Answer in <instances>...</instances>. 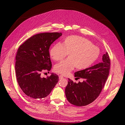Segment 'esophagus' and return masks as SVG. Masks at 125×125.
I'll list each match as a JSON object with an SVG mask.
<instances>
[{"label":"esophagus","mask_w":125,"mask_h":125,"mask_svg":"<svg viewBox=\"0 0 125 125\" xmlns=\"http://www.w3.org/2000/svg\"><path fill=\"white\" fill-rule=\"evenodd\" d=\"M59 79H62V78H63V75H59Z\"/></svg>","instance_id":"esophagus-1"}]
</instances>
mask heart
I'll use <instances>...</instances> for the list:
<instances>
[{"mask_svg": "<svg viewBox=\"0 0 125 125\" xmlns=\"http://www.w3.org/2000/svg\"><path fill=\"white\" fill-rule=\"evenodd\" d=\"M50 53L56 61L62 60L69 53V58L54 67L57 73L65 75L75 67L78 70L90 67L99 57L100 50L86 38L70 35L64 38L62 44L58 43L52 45Z\"/></svg>", "mask_w": 125, "mask_h": 125, "instance_id": "b5f03b06", "label": "heart"}]
</instances>
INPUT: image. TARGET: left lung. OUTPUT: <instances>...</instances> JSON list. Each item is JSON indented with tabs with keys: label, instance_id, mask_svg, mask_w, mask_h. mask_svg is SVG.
Wrapping results in <instances>:
<instances>
[{
	"label": "left lung",
	"instance_id": "1",
	"mask_svg": "<svg viewBox=\"0 0 125 125\" xmlns=\"http://www.w3.org/2000/svg\"><path fill=\"white\" fill-rule=\"evenodd\" d=\"M110 67L108 52L102 56V62L74 73L76 78L83 82L76 83L68 78L65 88L67 100L77 106H83L93 102L99 96L107 79Z\"/></svg>",
	"mask_w": 125,
	"mask_h": 125
}]
</instances>
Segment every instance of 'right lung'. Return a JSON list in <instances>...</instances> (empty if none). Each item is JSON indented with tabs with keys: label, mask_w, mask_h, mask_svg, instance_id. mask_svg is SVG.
I'll return each instance as SVG.
<instances>
[{
	"label": "right lung",
	"mask_w": 125,
	"mask_h": 125,
	"mask_svg": "<svg viewBox=\"0 0 125 125\" xmlns=\"http://www.w3.org/2000/svg\"><path fill=\"white\" fill-rule=\"evenodd\" d=\"M62 35L60 32H45L35 34L20 46L16 56L15 70L18 83L31 100L48 96L59 81L58 75L52 73L46 78L41 73L52 68L49 49Z\"/></svg>",
	"instance_id": "obj_1"
}]
</instances>
